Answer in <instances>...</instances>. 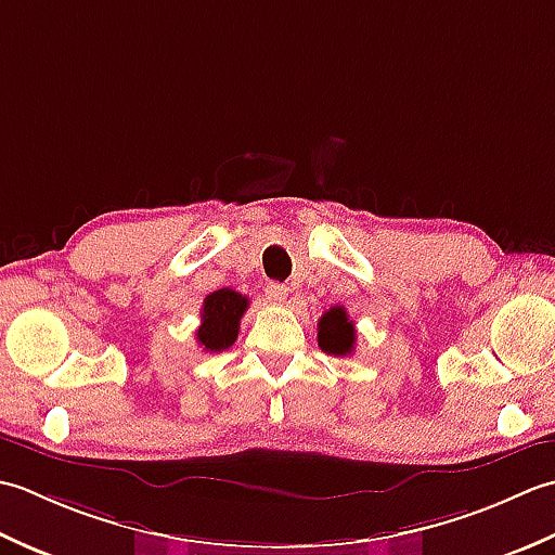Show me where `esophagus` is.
I'll list each match as a JSON object with an SVG mask.
<instances>
[{"label": "esophagus", "mask_w": 555, "mask_h": 555, "mask_svg": "<svg viewBox=\"0 0 555 555\" xmlns=\"http://www.w3.org/2000/svg\"><path fill=\"white\" fill-rule=\"evenodd\" d=\"M287 287L285 285H280V282H268L266 285V297H268V301H273V304H282L287 299Z\"/></svg>", "instance_id": "esophagus-1"}]
</instances>
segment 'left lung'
Listing matches in <instances>:
<instances>
[{
    "label": "left lung",
    "mask_w": 555,
    "mask_h": 555,
    "mask_svg": "<svg viewBox=\"0 0 555 555\" xmlns=\"http://www.w3.org/2000/svg\"><path fill=\"white\" fill-rule=\"evenodd\" d=\"M357 331L354 323L349 321L345 307H333L325 311L319 321V347L325 354L347 357L354 352Z\"/></svg>",
    "instance_id": "1"
}]
</instances>
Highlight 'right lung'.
<instances>
[{"mask_svg": "<svg viewBox=\"0 0 555 555\" xmlns=\"http://www.w3.org/2000/svg\"><path fill=\"white\" fill-rule=\"evenodd\" d=\"M248 309V299L234 289H218L203 299L201 325L196 331L198 345L206 352L230 349L240 335V321Z\"/></svg>", "mask_w": 555, "mask_h": 555, "instance_id": "obj_1", "label": "right lung"}]
</instances>
